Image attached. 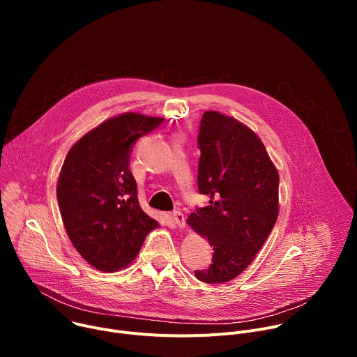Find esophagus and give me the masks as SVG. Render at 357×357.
Here are the masks:
<instances>
[{
  "label": "esophagus",
  "mask_w": 357,
  "mask_h": 357,
  "mask_svg": "<svg viewBox=\"0 0 357 357\" xmlns=\"http://www.w3.org/2000/svg\"><path fill=\"white\" fill-rule=\"evenodd\" d=\"M172 219H174V222H175V225L178 226V227H185V225H186V218H185V215L181 212V211H175L174 213H172Z\"/></svg>",
  "instance_id": "esophagus-1"
}]
</instances>
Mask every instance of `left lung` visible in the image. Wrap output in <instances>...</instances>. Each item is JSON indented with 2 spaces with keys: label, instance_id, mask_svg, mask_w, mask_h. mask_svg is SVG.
Listing matches in <instances>:
<instances>
[{
  "label": "left lung",
  "instance_id": "1",
  "mask_svg": "<svg viewBox=\"0 0 357 357\" xmlns=\"http://www.w3.org/2000/svg\"><path fill=\"white\" fill-rule=\"evenodd\" d=\"M197 146V189L211 197L188 225L213 247L209 268L197 280L223 284L256 257L278 218V172L256 132L233 117L205 112Z\"/></svg>",
  "mask_w": 357,
  "mask_h": 357
}]
</instances>
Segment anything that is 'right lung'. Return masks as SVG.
I'll return each instance as SVG.
<instances>
[{
	"label": "right lung",
	"instance_id": "obj_1",
	"mask_svg": "<svg viewBox=\"0 0 357 357\" xmlns=\"http://www.w3.org/2000/svg\"><path fill=\"white\" fill-rule=\"evenodd\" d=\"M164 119L124 113L101 123L68 152L58 179V203L66 233L94 268L127 267L146 234L158 227L141 208L130 157L137 139Z\"/></svg>",
	"mask_w": 357,
	"mask_h": 357
}]
</instances>
